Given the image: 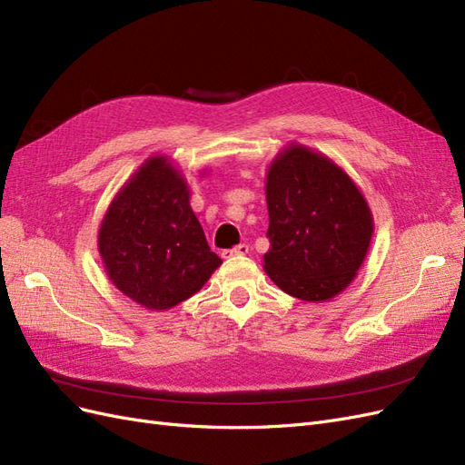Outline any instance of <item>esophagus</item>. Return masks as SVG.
Wrapping results in <instances>:
<instances>
[{
    "mask_svg": "<svg viewBox=\"0 0 465 465\" xmlns=\"http://www.w3.org/2000/svg\"><path fill=\"white\" fill-rule=\"evenodd\" d=\"M248 250H250V246H248V244H238V246L231 248V250H223V252H221V256H223L224 260L234 258V256H246V254H248Z\"/></svg>",
    "mask_w": 465,
    "mask_h": 465,
    "instance_id": "esophagus-1",
    "label": "esophagus"
}]
</instances>
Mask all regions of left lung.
Wrapping results in <instances>:
<instances>
[{"label":"left lung","mask_w":465,"mask_h":465,"mask_svg":"<svg viewBox=\"0 0 465 465\" xmlns=\"http://www.w3.org/2000/svg\"><path fill=\"white\" fill-rule=\"evenodd\" d=\"M270 250L263 270L294 299L330 301L355 279L374 232L355 182L326 154L281 151L265 178Z\"/></svg>","instance_id":"8db88e82"}]
</instances>
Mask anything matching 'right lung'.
<instances>
[{
  "label": "right lung",
  "instance_id": "add662e5",
  "mask_svg": "<svg viewBox=\"0 0 465 465\" xmlns=\"http://www.w3.org/2000/svg\"><path fill=\"white\" fill-rule=\"evenodd\" d=\"M98 254L116 289L149 311L190 299L223 263L190 207L188 182L161 154L139 166L108 205Z\"/></svg>",
  "mask_w": 465,
  "mask_h": 465
}]
</instances>
